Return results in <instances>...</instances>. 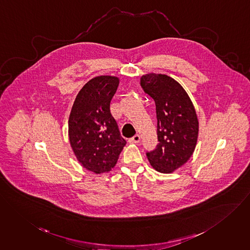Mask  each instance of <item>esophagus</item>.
Returning <instances> with one entry per match:
<instances>
[{"mask_svg":"<svg viewBox=\"0 0 250 250\" xmlns=\"http://www.w3.org/2000/svg\"><path fill=\"white\" fill-rule=\"evenodd\" d=\"M140 135H138V134H136V135H134L132 138L129 139V142L130 143H135V144H137V143H139L140 142Z\"/></svg>","mask_w":250,"mask_h":250,"instance_id":"34e87169","label":"esophagus"}]
</instances>
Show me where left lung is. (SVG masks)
Here are the masks:
<instances>
[{"mask_svg":"<svg viewBox=\"0 0 250 250\" xmlns=\"http://www.w3.org/2000/svg\"><path fill=\"white\" fill-rule=\"evenodd\" d=\"M140 84L155 103L157 118L156 148L146 152L157 171L169 173L192 156L198 135V121L192 101L176 81L161 74H147Z\"/></svg>","mask_w":250,"mask_h":250,"instance_id":"8db88e82","label":"left lung"}]
</instances>
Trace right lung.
<instances>
[{"label":"right lung","mask_w":250,"mask_h":250,"mask_svg":"<svg viewBox=\"0 0 250 250\" xmlns=\"http://www.w3.org/2000/svg\"><path fill=\"white\" fill-rule=\"evenodd\" d=\"M118 86L116 77L92 79L79 92L69 117V140L75 155L95 173L109 171L126 144L110 112Z\"/></svg>","instance_id":"1"}]
</instances>
